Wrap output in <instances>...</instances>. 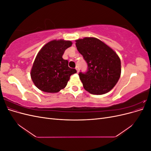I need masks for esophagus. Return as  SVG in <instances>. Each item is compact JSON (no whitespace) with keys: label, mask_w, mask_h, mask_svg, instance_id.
<instances>
[{"label":"esophagus","mask_w":151,"mask_h":151,"mask_svg":"<svg viewBox=\"0 0 151 151\" xmlns=\"http://www.w3.org/2000/svg\"><path fill=\"white\" fill-rule=\"evenodd\" d=\"M76 69L77 73H78V72H79V67H78V66H77V67H76Z\"/></svg>","instance_id":"34e87169"}]
</instances>
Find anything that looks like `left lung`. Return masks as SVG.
I'll use <instances>...</instances> for the list:
<instances>
[{
	"label": "left lung",
	"mask_w": 151,
	"mask_h": 151,
	"mask_svg": "<svg viewBox=\"0 0 151 151\" xmlns=\"http://www.w3.org/2000/svg\"><path fill=\"white\" fill-rule=\"evenodd\" d=\"M76 42L77 50L88 64L87 72L79 74L85 90L97 95L109 92L120 77L119 57L98 38L86 37L76 40Z\"/></svg>",
	"instance_id": "left-lung-1"
}]
</instances>
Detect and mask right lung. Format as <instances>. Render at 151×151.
I'll return each mask as SVG.
<instances>
[{"mask_svg": "<svg viewBox=\"0 0 151 151\" xmlns=\"http://www.w3.org/2000/svg\"><path fill=\"white\" fill-rule=\"evenodd\" d=\"M70 41L52 40L40 50L32 67L31 77L37 88L46 93H58L64 89L70 76L77 72L63 59L65 50L72 46Z\"/></svg>", "mask_w": 151, "mask_h": 151, "instance_id": "right-lung-1", "label": "right lung"}]
</instances>
